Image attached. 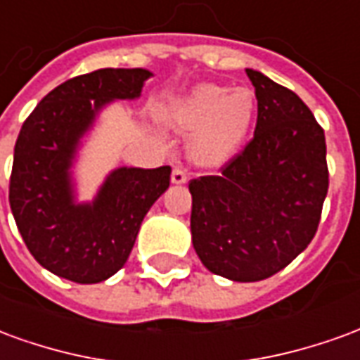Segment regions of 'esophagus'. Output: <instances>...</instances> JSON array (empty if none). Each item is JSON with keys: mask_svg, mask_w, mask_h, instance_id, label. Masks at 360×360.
<instances>
[{"mask_svg": "<svg viewBox=\"0 0 360 360\" xmlns=\"http://www.w3.org/2000/svg\"><path fill=\"white\" fill-rule=\"evenodd\" d=\"M172 181L175 185H183V183H187V172L181 167V165H175L172 172Z\"/></svg>", "mask_w": 360, "mask_h": 360, "instance_id": "1", "label": "esophagus"}]
</instances>
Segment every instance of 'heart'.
<instances>
[{
	"mask_svg": "<svg viewBox=\"0 0 360 360\" xmlns=\"http://www.w3.org/2000/svg\"><path fill=\"white\" fill-rule=\"evenodd\" d=\"M252 117V92H227L219 84H200L167 110V119L177 129L195 131L191 154L202 165H219L233 156L249 133Z\"/></svg>",
	"mask_w": 360,
	"mask_h": 360,
	"instance_id": "b5f03b06",
	"label": "heart"
}]
</instances>
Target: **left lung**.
Returning a JSON list of instances; mask_svg holds the SVG:
<instances>
[{
    "label": "left lung",
    "mask_w": 360,
    "mask_h": 360,
    "mask_svg": "<svg viewBox=\"0 0 360 360\" xmlns=\"http://www.w3.org/2000/svg\"><path fill=\"white\" fill-rule=\"evenodd\" d=\"M257 90L255 136L219 167L191 179V231L202 264L233 281L283 270L316 235L328 195L324 129L293 90L247 69Z\"/></svg>",
    "instance_id": "8db88e82"
}]
</instances>
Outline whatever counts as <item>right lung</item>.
Instances as JSON below:
<instances>
[{
	"instance_id": "obj_1",
	"label": "right lung",
	"mask_w": 360,
	"mask_h": 360,
	"mask_svg": "<svg viewBox=\"0 0 360 360\" xmlns=\"http://www.w3.org/2000/svg\"><path fill=\"white\" fill-rule=\"evenodd\" d=\"M144 69H98L69 79L25 119L15 144L9 204L38 264L77 283H98L121 270L150 206L169 187L172 167H121L92 204L77 206L69 165L94 113L115 98H136Z\"/></svg>"
}]
</instances>
